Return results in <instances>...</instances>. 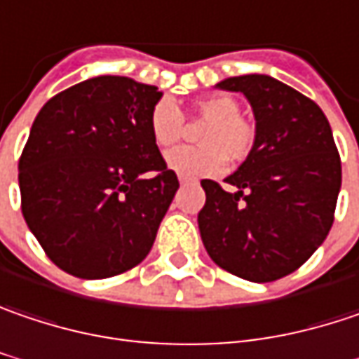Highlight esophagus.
Here are the masks:
<instances>
[{
	"label": "esophagus",
	"mask_w": 359,
	"mask_h": 359,
	"mask_svg": "<svg viewBox=\"0 0 359 359\" xmlns=\"http://www.w3.org/2000/svg\"><path fill=\"white\" fill-rule=\"evenodd\" d=\"M179 180H180V184H189V182H193V179H189V177H182V175L179 177Z\"/></svg>",
	"instance_id": "34e87169"
}]
</instances>
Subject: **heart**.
I'll return each instance as SVG.
<instances>
[{"label":"heart","mask_w":359,"mask_h":359,"mask_svg":"<svg viewBox=\"0 0 359 359\" xmlns=\"http://www.w3.org/2000/svg\"><path fill=\"white\" fill-rule=\"evenodd\" d=\"M193 114L201 121L199 148H177L166 154L170 170L182 177H211L225 168V158L240 164L252 154L256 146V126L245 119L238 99L231 95H207L193 103ZM150 134L156 146L166 150L177 146L184 137L187 126L180 109L170 99H160L150 111Z\"/></svg>","instance_id":"obj_1"}]
</instances>
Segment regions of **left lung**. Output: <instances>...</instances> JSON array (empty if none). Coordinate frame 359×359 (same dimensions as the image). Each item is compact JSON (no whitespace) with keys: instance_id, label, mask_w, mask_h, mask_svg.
Returning <instances> with one entry per match:
<instances>
[{"instance_id":"1","label":"left lung","mask_w":359,"mask_h":359,"mask_svg":"<svg viewBox=\"0 0 359 359\" xmlns=\"http://www.w3.org/2000/svg\"><path fill=\"white\" fill-rule=\"evenodd\" d=\"M248 97L256 146L225 182L201 180L203 245L219 268L272 283L294 272L325 242L341 187V160L325 114L297 89L268 76L243 74L217 83Z\"/></svg>"}]
</instances>
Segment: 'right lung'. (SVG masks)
I'll list each match as a JSON object with an SVG mask.
<instances>
[{"instance_id":"right-lung-1","label":"right lung","mask_w":359,"mask_h":359,"mask_svg":"<svg viewBox=\"0 0 359 359\" xmlns=\"http://www.w3.org/2000/svg\"><path fill=\"white\" fill-rule=\"evenodd\" d=\"M154 85L103 74L48 99L18 164L22 213L60 270L109 278L142 262L179 179L150 134Z\"/></svg>"}]
</instances>
